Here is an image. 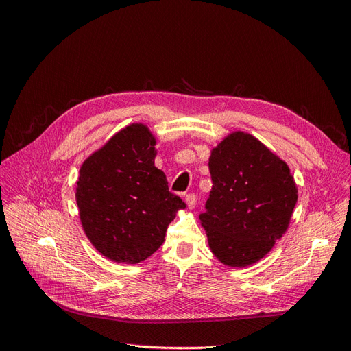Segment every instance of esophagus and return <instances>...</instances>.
I'll return each mask as SVG.
<instances>
[{"instance_id":"34e87169","label":"esophagus","mask_w":351,"mask_h":351,"mask_svg":"<svg viewBox=\"0 0 351 351\" xmlns=\"http://www.w3.org/2000/svg\"><path fill=\"white\" fill-rule=\"evenodd\" d=\"M186 204L190 209H193L196 206V195L195 193H189L186 195Z\"/></svg>"}]
</instances>
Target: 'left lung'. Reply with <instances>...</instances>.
<instances>
[{
    "mask_svg": "<svg viewBox=\"0 0 351 351\" xmlns=\"http://www.w3.org/2000/svg\"><path fill=\"white\" fill-rule=\"evenodd\" d=\"M209 171L199 219L212 253L228 267L258 262L289 228L297 202L290 168L256 137L236 132L212 149Z\"/></svg>",
    "mask_w": 351,
    "mask_h": 351,
    "instance_id": "obj_1",
    "label": "left lung"
}]
</instances>
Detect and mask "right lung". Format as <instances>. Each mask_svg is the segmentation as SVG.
Listing matches in <instances>:
<instances>
[{"label":"right lung","mask_w":351,"mask_h":351,"mask_svg":"<svg viewBox=\"0 0 351 351\" xmlns=\"http://www.w3.org/2000/svg\"><path fill=\"white\" fill-rule=\"evenodd\" d=\"M155 137L143 124L117 133L80 168L76 200L88 239L114 262L139 263L164 243L186 204L155 167Z\"/></svg>","instance_id":"1"}]
</instances>
